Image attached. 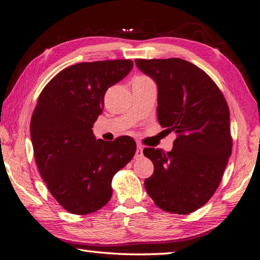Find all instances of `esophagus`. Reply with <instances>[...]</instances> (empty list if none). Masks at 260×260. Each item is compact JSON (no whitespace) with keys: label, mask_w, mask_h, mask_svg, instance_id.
Returning <instances> with one entry per match:
<instances>
[{"label":"esophagus","mask_w":260,"mask_h":260,"mask_svg":"<svg viewBox=\"0 0 260 260\" xmlns=\"http://www.w3.org/2000/svg\"><path fill=\"white\" fill-rule=\"evenodd\" d=\"M143 156H144V154H143V147L140 146V145H138L137 146V150H136L135 158L136 159H140V158H143Z\"/></svg>","instance_id":"obj_1"}]
</instances>
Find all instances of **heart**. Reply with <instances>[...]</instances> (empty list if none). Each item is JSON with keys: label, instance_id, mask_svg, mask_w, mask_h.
I'll return each mask as SVG.
<instances>
[{"label": "heart", "instance_id": "heart-1", "mask_svg": "<svg viewBox=\"0 0 260 260\" xmlns=\"http://www.w3.org/2000/svg\"><path fill=\"white\" fill-rule=\"evenodd\" d=\"M136 78H140V79H150V78L145 77V76H139V77H136Z\"/></svg>", "mask_w": 260, "mask_h": 260}]
</instances>
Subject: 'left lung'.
<instances>
[{
  "mask_svg": "<svg viewBox=\"0 0 260 260\" xmlns=\"http://www.w3.org/2000/svg\"><path fill=\"white\" fill-rule=\"evenodd\" d=\"M158 85V121L177 138L170 152L146 147L154 165L145 189L161 210L189 214L210 201L232 154L229 108L201 68L181 58L136 59Z\"/></svg>",
  "mask_w": 260,
  "mask_h": 260,
  "instance_id": "1",
  "label": "left lung"
}]
</instances>
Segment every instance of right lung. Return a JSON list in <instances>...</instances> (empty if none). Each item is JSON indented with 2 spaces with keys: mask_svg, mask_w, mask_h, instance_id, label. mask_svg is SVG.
Returning a JSON list of instances; mask_svg holds the SVG:
<instances>
[{
  "mask_svg": "<svg viewBox=\"0 0 260 260\" xmlns=\"http://www.w3.org/2000/svg\"><path fill=\"white\" fill-rule=\"evenodd\" d=\"M133 67L131 59L70 66L38 98L29 125L34 159L49 192L70 213L104 207L112 198L114 175L134 158L136 142L129 136L105 142L92 133L106 91Z\"/></svg>",
  "mask_w": 260,
  "mask_h": 260,
  "instance_id": "right-lung-1",
  "label": "right lung"
}]
</instances>
